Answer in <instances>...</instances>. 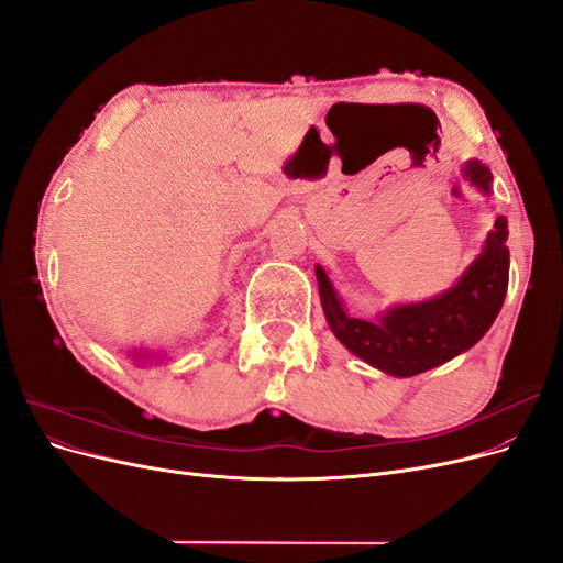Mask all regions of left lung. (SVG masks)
Returning <instances> with one entry per match:
<instances>
[{
	"label": "left lung",
	"mask_w": 563,
	"mask_h": 563,
	"mask_svg": "<svg viewBox=\"0 0 563 563\" xmlns=\"http://www.w3.org/2000/svg\"><path fill=\"white\" fill-rule=\"evenodd\" d=\"M465 176L482 190H488L493 180L488 168L479 162H470ZM505 240L507 220L498 216L482 255L451 291L428 302L401 305L376 323L350 317L333 294L327 272L317 267L319 296L331 331L364 362L399 378L416 376L453 360L490 329L503 308L509 279Z\"/></svg>",
	"instance_id": "obj_1"
}]
</instances>
